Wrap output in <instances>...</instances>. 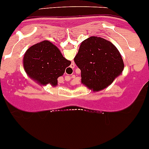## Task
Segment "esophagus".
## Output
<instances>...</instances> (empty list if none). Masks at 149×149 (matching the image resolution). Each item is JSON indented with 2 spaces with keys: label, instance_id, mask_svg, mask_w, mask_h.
<instances>
[{
  "label": "esophagus",
  "instance_id": "1",
  "mask_svg": "<svg viewBox=\"0 0 149 149\" xmlns=\"http://www.w3.org/2000/svg\"><path fill=\"white\" fill-rule=\"evenodd\" d=\"M74 67H75V65L74 64H71V66H70V69H71V70H73Z\"/></svg>",
  "mask_w": 149,
  "mask_h": 149
}]
</instances>
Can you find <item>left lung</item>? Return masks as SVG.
Returning <instances> with one entry per match:
<instances>
[{
  "mask_svg": "<svg viewBox=\"0 0 149 149\" xmlns=\"http://www.w3.org/2000/svg\"><path fill=\"white\" fill-rule=\"evenodd\" d=\"M74 62L81 72V83L94 92L109 86L125 67L117 48L97 36L82 41Z\"/></svg>",
  "mask_w": 149,
  "mask_h": 149,
  "instance_id": "obj_1",
  "label": "left lung"
}]
</instances>
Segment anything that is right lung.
I'll return each instance as SVG.
<instances>
[{
    "instance_id": "right-lung-1",
    "label": "right lung",
    "mask_w": 149,
    "mask_h": 149,
    "mask_svg": "<svg viewBox=\"0 0 149 149\" xmlns=\"http://www.w3.org/2000/svg\"><path fill=\"white\" fill-rule=\"evenodd\" d=\"M71 62L66 60L55 45L44 41L30 47L23 58L27 74L41 85H57V79L63 76Z\"/></svg>"
}]
</instances>
